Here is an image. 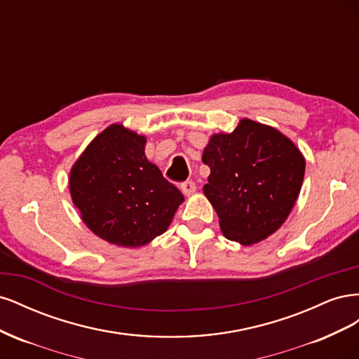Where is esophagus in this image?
I'll return each mask as SVG.
<instances>
[{"label": "esophagus", "mask_w": 359, "mask_h": 359, "mask_svg": "<svg viewBox=\"0 0 359 359\" xmlns=\"http://www.w3.org/2000/svg\"><path fill=\"white\" fill-rule=\"evenodd\" d=\"M181 190H182V193L184 194H193L194 191H196V184H194L193 181H184L182 184H181Z\"/></svg>", "instance_id": "esophagus-1"}]
</instances>
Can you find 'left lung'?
I'll return each mask as SVG.
<instances>
[{"label":"left lung","mask_w":359,"mask_h":359,"mask_svg":"<svg viewBox=\"0 0 359 359\" xmlns=\"http://www.w3.org/2000/svg\"><path fill=\"white\" fill-rule=\"evenodd\" d=\"M211 173L203 186L227 240L252 245L274 233L293 208L306 160L276 128L241 119L214 135L203 151Z\"/></svg>","instance_id":"1"}]
</instances>
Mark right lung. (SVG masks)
Segmentation results:
<instances>
[{
	"label": "right lung",
	"mask_w": 359,
	"mask_h": 359,
	"mask_svg": "<svg viewBox=\"0 0 359 359\" xmlns=\"http://www.w3.org/2000/svg\"><path fill=\"white\" fill-rule=\"evenodd\" d=\"M144 136L112 124L74 163L70 193L82 220L107 243L140 247L168 229L182 193L145 157Z\"/></svg>",
	"instance_id": "obj_1"
}]
</instances>
